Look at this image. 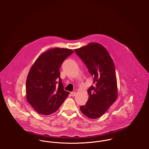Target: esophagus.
I'll list each match as a JSON object with an SVG mask.
<instances>
[{
  "mask_svg": "<svg viewBox=\"0 0 149 149\" xmlns=\"http://www.w3.org/2000/svg\"><path fill=\"white\" fill-rule=\"evenodd\" d=\"M76 95V92H70V95H71L72 96H75Z\"/></svg>",
  "mask_w": 149,
  "mask_h": 149,
  "instance_id": "1",
  "label": "esophagus"
}]
</instances>
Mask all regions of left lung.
<instances>
[{"instance_id":"obj_1","label":"left lung","mask_w":149,"mask_h":149,"mask_svg":"<svg viewBox=\"0 0 149 149\" xmlns=\"http://www.w3.org/2000/svg\"><path fill=\"white\" fill-rule=\"evenodd\" d=\"M93 76L94 85L87 92L88 100L80 111L86 117L95 119L101 117L118 97L115 65L106 49L101 44L91 42L74 49Z\"/></svg>"}]
</instances>
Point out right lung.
I'll return each instance as SVG.
<instances>
[{"instance_id": "right-lung-1", "label": "right lung", "mask_w": 149, "mask_h": 149, "mask_svg": "<svg viewBox=\"0 0 149 149\" xmlns=\"http://www.w3.org/2000/svg\"><path fill=\"white\" fill-rule=\"evenodd\" d=\"M68 48L54 47L42 53L31 66L26 83V99L39 113L49 115L64 103L69 92L65 91L60 68L73 53Z\"/></svg>"}]
</instances>
